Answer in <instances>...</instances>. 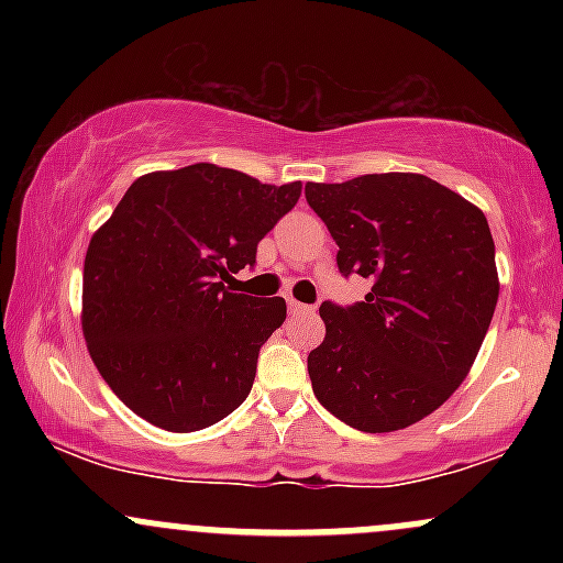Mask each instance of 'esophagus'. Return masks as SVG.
<instances>
[{
  "instance_id": "34e87169",
  "label": "esophagus",
  "mask_w": 563,
  "mask_h": 563,
  "mask_svg": "<svg viewBox=\"0 0 563 563\" xmlns=\"http://www.w3.org/2000/svg\"><path fill=\"white\" fill-rule=\"evenodd\" d=\"M288 312L290 314H314V307H309V303H301L296 299H288Z\"/></svg>"
}]
</instances>
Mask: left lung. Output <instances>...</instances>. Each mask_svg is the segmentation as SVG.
Here are the masks:
<instances>
[{
  "instance_id": "obj_1",
  "label": "left lung",
  "mask_w": 563,
  "mask_h": 563,
  "mask_svg": "<svg viewBox=\"0 0 563 563\" xmlns=\"http://www.w3.org/2000/svg\"><path fill=\"white\" fill-rule=\"evenodd\" d=\"M341 275L371 277L365 301H322L325 339L307 357L314 397L367 434L407 429L468 376L493 322L495 243L487 217L423 174L307 183Z\"/></svg>"
}]
</instances>
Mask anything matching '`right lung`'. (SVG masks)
<instances>
[{"instance_id": "obj_1", "label": "right lung", "mask_w": 563, "mask_h": 563, "mask_svg": "<svg viewBox=\"0 0 563 563\" xmlns=\"http://www.w3.org/2000/svg\"><path fill=\"white\" fill-rule=\"evenodd\" d=\"M301 196L214 164L134 179L84 260L81 328L115 397L158 429L214 426L249 397L286 299L224 288Z\"/></svg>"}]
</instances>
